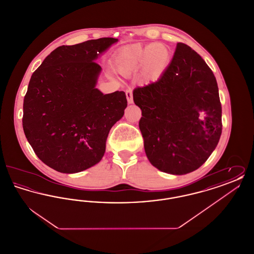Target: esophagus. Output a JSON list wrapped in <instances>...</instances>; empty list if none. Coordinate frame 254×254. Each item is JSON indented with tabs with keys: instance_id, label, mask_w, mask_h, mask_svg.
Listing matches in <instances>:
<instances>
[{
	"instance_id": "esophagus-1",
	"label": "esophagus",
	"mask_w": 254,
	"mask_h": 254,
	"mask_svg": "<svg viewBox=\"0 0 254 254\" xmlns=\"http://www.w3.org/2000/svg\"><path fill=\"white\" fill-rule=\"evenodd\" d=\"M126 96H127V103H128V104H132V90H131L130 88H128V89L126 90Z\"/></svg>"
}]
</instances>
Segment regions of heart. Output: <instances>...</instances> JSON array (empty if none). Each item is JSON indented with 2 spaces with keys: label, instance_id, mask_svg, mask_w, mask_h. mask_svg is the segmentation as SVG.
Segmentation results:
<instances>
[{
  "label": "heart",
  "instance_id": "obj_1",
  "mask_svg": "<svg viewBox=\"0 0 254 254\" xmlns=\"http://www.w3.org/2000/svg\"><path fill=\"white\" fill-rule=\"evenodd\" d=\"M169 62V49L162 44L146 47L134 45L124 49L119 54L116 66L118 72L125 77L142 71V79L145 82H152L164 72Z\"/></svg>",
  "mask_w": 254,
  "mask_h": 254
}]
</instances>
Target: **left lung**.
I'll return each instance as SVG.
<instances>
[{
	"instance_id": "8db88e82",
	"label": "left lung",
	"mask_w": 254,
	"mask_h": 254,
	"mask_svg": "<svg viewBox=\"0 0 254 254\" xmlns=\"http://www.w3.org/2000/svg\"><path fill=\"white\" fill-rule=\"evenodd\" d=\"M139 127L153 167L183 175L199 169L217 146L222 106L215 76L190 47L178 43L156 82L133 90Z\"/></svg>"
}]
</instances>
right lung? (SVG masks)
<instances>
[{"mask_svg":"<svg viewBox=\"0 0 254 254\" xmlns=\"http://www.w3.org/2000/svg\"><path fill=\"white\" fill-rule=\"evenodd\" d=\"M114 38L54 49L33 72L24 99L23 127L38 158L63 173H76L101 161L109 130L127 106L126 93L103 94L95 87L98 56Z\"/></svg>","mask_w":254,"mask_h":254,"instance_id":"obj_1","label":"right lung"}]
</instances>
